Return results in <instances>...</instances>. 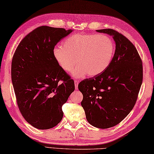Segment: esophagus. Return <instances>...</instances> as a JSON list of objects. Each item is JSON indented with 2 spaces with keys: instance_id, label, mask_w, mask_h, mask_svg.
Returning a JSON list of instances; mask_svg holds the SVG:
<instances>
[{
  "instance_id": "obj_1",
  "label": "esophagus",
  "mask_w": 154,
  "mask_h": 154,
  "mask_svg": "<svg viewBox=\"0 0 154 154\" xmlns=\"http://www.w3.org/2000/svg\"><path fill=\"white\" fill-rule=\"evenodd\" d=\"M75 83V89H78V84H79V81H77V80H75L74 81Z\"/></svg>"
}]
</instances>
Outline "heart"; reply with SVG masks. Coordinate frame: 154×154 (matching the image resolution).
<instances>
[{
    "label": "heart",
    "mask_w": 154,
    "mask_h": 154,
    "mask_svg": "<svg viewBox=\"0 0 154 154\" xmlns=\"http://www.w3.org/2000/svg\"><path fill=\"white\" fill-rule=\"evenodd\" d=\"M114 50V42L107 35L78 34L65 40L63 46L54 48L53 55L67 73L73 70L77 62L79 65L73 75L82 77L87 74L94 76L105 70L112 61Z\"/></svg>",
    "instance_id": "heart-1"
}]
</instances>
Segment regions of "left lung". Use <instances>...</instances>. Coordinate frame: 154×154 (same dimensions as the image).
<instances>
[{
	"instance_id": "left-lung-1",
	"label": "left lung",
	"mask_w": 154,
	"mask_h": 154,
	"mask_svg": "<svg viewBox=\"0 0 154 154\" xmlns=\"http://www.w3.org/2000/svg\"><path fill=\"white\" fill-rule=\"evenodd\" d=\"M112 35L116 50L102 73L81 81L78 88L86 119L91 125L106 129L119 124L134 106L143 79L142 61L128 39L112 29L97 30Z\"/></svg>"
}]
</instances>
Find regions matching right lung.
<instances>
[{"mask_svg": "<svg viewBox=\"0 0 154 154\" xmlns=\"http://www.w3.org/2000/svg\"><path fill=\"white\" fill-rule=\"evenodd\" d=\"M73 31L42 26L20 42L12 57V82L19 110L32 126L47 130L61 122L62 105L74 81L55 61L53 50Z\"/></svg>", "mask_w": 154, "mask_h": 154, "instance_id": "add662e5", "label": "right lung"}]
</instances>
